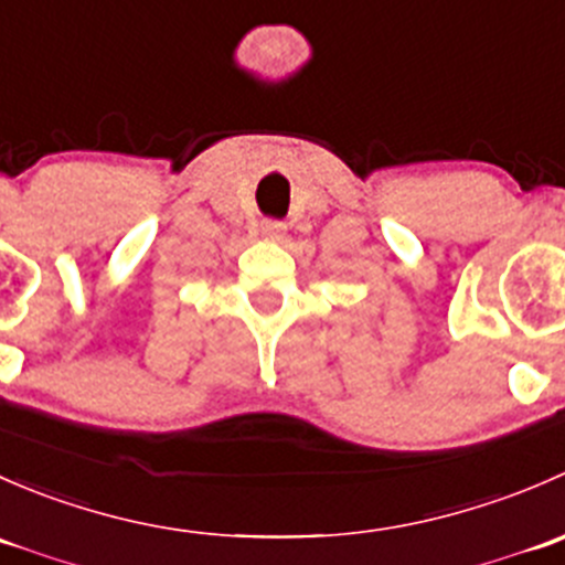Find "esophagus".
<instances>
[{
	"label": "esophagus",
	"instance_id": "obj_1",
	"mask_svg": "<svg viewBox=\"0 0 565 565\" xmlns=\"http://www.w3.org/2000/svg\"><path fill=\"white\" fill-rule=\"evenodd\" d=\"M262 235L270 237V241H281L284 224H278V221H265V224H262Z\"/></svg>",
	"mask_w": 565,
	"mask_h": 565
}]
</instances>
